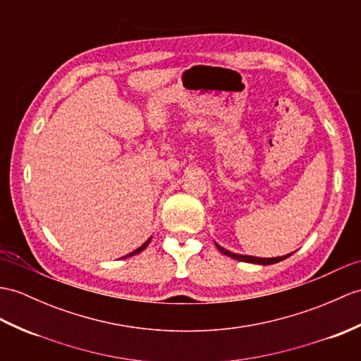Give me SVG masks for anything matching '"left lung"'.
<instances>
[{
	"label": "left lung",
	"mask_w": 361,
	"mask_h": 361,
	"mask_svg": "<svg viewBox=\"0 0 361 361\" xmlns=\"http://www.w3.org/2000/svg\"><path fill=\"white\" fill-rule=\"evenodd\" d=\"M215 246L219 247V250L221 254H224V255H228V257H231V258H235V259H238V262H246V263H255V264H274V263H279V262H281V259H286L288 257H290L292 254H288V255H283V257H275V258H258V257H250V255H240V254H233V252H229L228 249H224V247H221V246H219L215 243Z\"/></svg>",
	"instance_id": "left-lung-1"
}]
</instances>
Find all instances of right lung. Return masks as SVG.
I'll list each match as a JSON object with an SVG mask.
<instances>
[{
  "label": "right lung",
  "mask_w": 361,
  "mask_h": 361,
  "mask_svg": "<svg viewBox=\"0 0 361 361\" xmlns=\"http://www.w3.org/2000/svg\"><path fill=\"white\" fill-rule=\"evenodd\" d=\"M149 243H150V238H149V240H147V241L145 243V245H141V246H140L138 249H135V250H133V252H130L129 255H126V257H130V255H135V254H140L142 249H146V247H147V245H149ZM126 257H124V258H126Z\"/></svg>",
  "instance_id": "right-lung-1"
}]
</instances>
